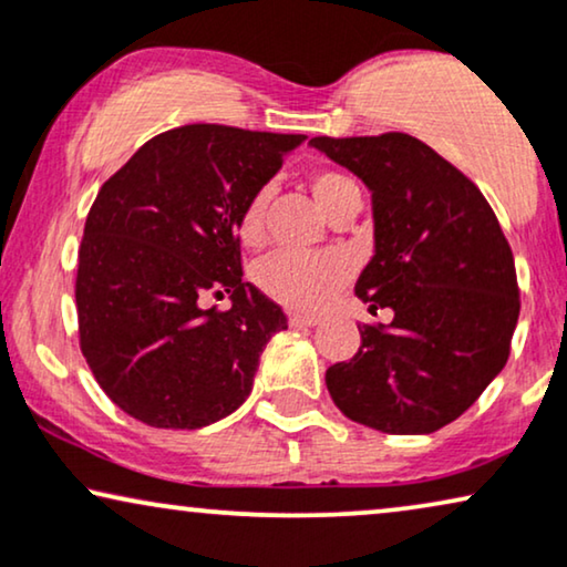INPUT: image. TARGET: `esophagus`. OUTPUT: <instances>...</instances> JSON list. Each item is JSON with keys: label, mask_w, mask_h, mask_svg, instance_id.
<instances>
[{"label": "esophagus", "mask_w": 567, "mask_h": 567, "mask_svg": "<svg viewBox=\"0 0 567 567\" xmlns=\"http://www.w3.org/2000/svg\"><path fill=\"white\" fill-rule=\"evenodd\" d=\"M288 321H290V327H316V323H319L321 319H319V316H311V313H290Z\"/></svg>", "instance_id": "obj_1"}]
</instances>
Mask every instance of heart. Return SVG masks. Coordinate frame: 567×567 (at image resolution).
Segmentation results:
<instances>
[{
  "label": "heart",
  "mask_w": 567,
  "mask_h": 567,
  "mask_svg": "<svg viewBox=\"0 0 567 567\" xmlns=\"http://www.w3.org/2000/svg\"><path fill=\"white\" fill-rule=\"evenodd\" d=\"M311 192L327 215L342 205L347 196L358 192L354 181L337 171H316L308 178ZM269 188L264 186L246 202L238 220V236L246 246L261 244L264 217H267ZM350 277L347 264L331 254H300V251H275L254 267V282L259 285L264 296L277 303L298 308V311H313L327 303L334 292L342 288Z\"/></svg>",
  "instance_id": "b5f03b06"
}]
</instances>
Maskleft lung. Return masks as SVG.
<instances>
[{"instance_id":"left-lung-1","label":"left lung","mask_w":567,"mask_h":567,"mask_svg":"<svg viewBox=\"0 0 567 567\" xmlns=\"http://www.w3.org/2000/svg\"><path fill=\"white\" fill-rule=\"evenodd\" d=\"M311 145L371 188L375 254L354 296L394 313L358 327L360 350L329 368V394L381 433H435L477 402L511 354L520 300L508 240L480 188L410 134Z\"/></svg>"}]
</instances>
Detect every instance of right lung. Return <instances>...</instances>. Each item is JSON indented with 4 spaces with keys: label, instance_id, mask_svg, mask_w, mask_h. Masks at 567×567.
<instances>
[{
    "label": "right lung",
    "instance_id": "right-lung-1",
    "mask_svg": "<svg viewBox=\"0 0 567 567\" xmlns=\"http://www.w3.org/2000/svg\"><path fill=\"white\" fill-rule=\"evenodd\" d=\"M306 134L188 124L145 142L97 192L78 264L80 350L95 381L150 427L196 430L251 394L288 316L240 269L246 202ZM231 296L228 312L205 309Z\"/></svg>",
    "mask_w": 567,
    "mask_h": 567
}]
</instances>
